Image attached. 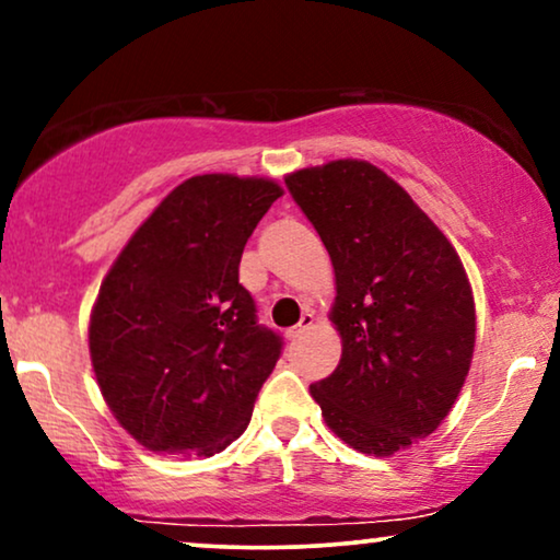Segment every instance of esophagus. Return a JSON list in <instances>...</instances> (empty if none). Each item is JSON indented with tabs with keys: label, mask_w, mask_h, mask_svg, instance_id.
<instances>
[{
	"label": "esophagus",
	"mask_w": 560,
	"mask_h": 560,
	"mask_svg": "<svg viewBox=\"0 0 560 560\" xmlns=\"http://www.w3.org/2000/svg\"><path fill=\"white\" fill-rule=\"evenodd\" d=\"M313 326V313H308V311H305L303 313V316H301V324H298L295 328H290V331H288V339H301V336L305 334V331H308V328Z\"/></svg>",
	"instance_id": "1"
}]
</instances>
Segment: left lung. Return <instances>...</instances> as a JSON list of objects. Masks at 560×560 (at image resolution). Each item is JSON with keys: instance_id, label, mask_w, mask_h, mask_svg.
I'll return each mask as SVG.
<instances>
[{"instance_id": "left-lung-1", "label": "left lung", "mask_w": 560, "mask_h": 560, "mask_svg": "<svg viewBox=\"0 0 560 560\" xmlns=\"http://www.w3.org/2000/svg\"><path fill=\"white\" fill-rule=\"evenodd\" d=\"M334 265L339 366L311 385L351 448L393 456L443 423L474 357L477 313L454 244L408 190L366 160L288 173Z\"/></svg>"}]
</instances>
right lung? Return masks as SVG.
<instances>
[{"label":"right lung","instance_id":"right-lung-1","mask_svg":"<svg viewBox=\"0 0 560 560\" xmlns=\"http://www.w3.org/2000/svg\"><path fill=\"white\" fill-rule=\"evenodd\" d=\"M270 178L194 175L129 236L98 288L89 354L112 416L158 454L213 456L249 425L282 341L240 285Z\"/></svg>","mask_w":560,"mask_h":560}]
</instances>
